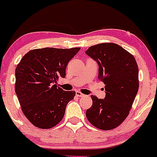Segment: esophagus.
Returning a JSON list of instances; mask_svg holds the SVG:
<instances>
[{
    "label": "esophagus",
    "mask_w": 157,
    "mask_h": 157,
    "mask_svg": "<svg viewBox=\"0 0 157 157\" xmlns=\"http://www.w3.org/2000/svg\"><path fill=\"white\" fill-rule=\"evenodd\" d=\"M76 96H77V97H84L85 95H84L82 93H81L80 91H76Z\"/></svg>",
    "instance_id": "34e87169"
}]
</instances>
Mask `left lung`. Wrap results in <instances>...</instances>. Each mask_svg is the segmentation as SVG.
<instances>
[{
  "label": "left lung",
  "mask_w": 157,
  "mask_h": 157,
  "mask_svg": "<svg viewBox=\"0 0 157 157\" xmlns=\"http://www.w3.org/2000/svg\"><path fill=\"white\" fill-rule=\"evenodd\" d=\"M86 53L99 65L98 79L105 84V99L91 95L86 111L91 125L101 130L118 127L129 114L139 89V68L134 57L119 45L103 43Z\"/></svg>",
  "instance_id": "1"
}]
</instances>
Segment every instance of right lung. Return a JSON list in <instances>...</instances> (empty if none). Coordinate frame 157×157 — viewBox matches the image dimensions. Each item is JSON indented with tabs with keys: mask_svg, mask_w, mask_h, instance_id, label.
I'll return each instance as SVG.
<instances>
[{
	"mask_svg": "<svg viewBox=\"0 0 157 157\" xmlns=\"http://www.w3.org/2000/svg\"><path fill=\"white\" fill-rule=\"evenodd\" d=\"M80 48H43L25 55L15 69V93L23 114L36 127L52 128L63 118L75 91L55 83L66 76V66Z\"/></svg>",
	"mask_w": 157,
	"mask_h": 157,
	"instance_id": "1",
	"label": "right lung"
}]
</instances>
